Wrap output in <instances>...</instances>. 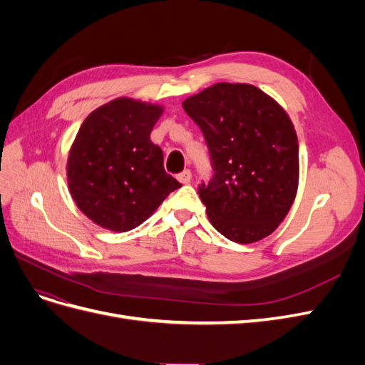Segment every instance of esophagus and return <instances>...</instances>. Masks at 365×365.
Here are the masks:
<instances>
[{
    "label": "esophagus",
    "instance_id": "obj_1",
    "mask_svg": "<svg viewBox=\"0 0 365 365\" xmlns=\"http://www.w3.org/2000/svg\"><path fill=\"white\" fill-rule=\"evenodd\" d=\"M176 180H178L181 184H189L190 180H192V172L190 170H184L178 176H176Z\"/></svg>",
    "mask_w": 365,
    "mask_h": 365
}]
</instances>
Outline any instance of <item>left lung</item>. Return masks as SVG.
<instances>
[{"mask_svg":"<svg viewBox=\"0 0 365 365\" xmlns=\"http://www.w3.org/2000/svg\"><path fill=\"white\" fill-rule=\"evenodd\" d=\"M182 108L212 155L215 176L200 187L210 224L236 244L269 236L291 210L300 176L288 113L260 88L230 82L187 97Z\"/></svg>","mask_w":365,"mask_h":365,"instance_id":"left-lung-1","label":"left lung"}]
</instances>
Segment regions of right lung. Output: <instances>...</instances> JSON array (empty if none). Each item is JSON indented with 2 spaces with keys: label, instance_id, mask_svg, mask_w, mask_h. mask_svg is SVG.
Returning <instances> with one entry per match:
<instances>
[{
  "label": "right lung",
  "instance_id": "right-lung-1",
  "mask_svg": "<svg viewBox=\"0 0 365 365\" xmlns=\"http://www.w3.org/2000/svg\"><path fill=\"white\" fill-rule=\"evenodd\" d=\"M163 113V105L118 97L83 120L68 152L67 181L77 208L96 225L134 230L181 187L150 141Z\"/></svg>",
  "mask_w": 365,
  "mask_h": 365
}]
</instances>
